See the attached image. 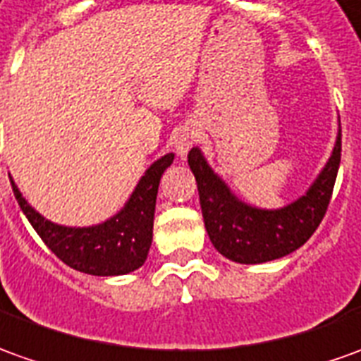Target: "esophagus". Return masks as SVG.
Masks as SVG:
<instances>
[{"label":"esophagus","instance_id":"esophagus-1","mask_svg":"<svg viewBox=\"0 0 361 361\" xmlns=\"http://www.w3.org/2000/svg\"><path fill=\"white\" fill-rule=\"evenodd\" d=\"M198 129L195 128H188V126H185V128H180L178 131L175 133V149L176 153L180 157H185L186 153H188V149L195 145L196 141H198Z\"/></svg>","mask_w":361,"mask_h":361}]
</instances>
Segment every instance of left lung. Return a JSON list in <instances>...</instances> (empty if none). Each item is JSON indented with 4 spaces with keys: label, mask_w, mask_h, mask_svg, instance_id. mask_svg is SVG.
<instances>
[{
    "label": "left lung",
    "mask_w": 361,
    "mask_h": 361,
    "mask_svg": "<svg viewBox=\"0 0 361 361\" xmlns=\"http://www.w3.org/2000/svg\"><path fill=\"white\" fill-rule=\"evenodd\" d=\"M342 151V131L324 169L295 202L263 210L242 202L212 171L198 147L190 149L188 165L195 173L206 232L214 247L235 263H265L299 250L314 233L330 204Z\"/></svg>",
    "instance_id": "8db88e82"
}]
</instances>
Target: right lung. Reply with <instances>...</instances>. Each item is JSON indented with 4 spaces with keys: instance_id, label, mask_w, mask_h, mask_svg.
<instances>
[{
    "instance_id": "1",
    "label": "right lung",
    "mask_w": 361,
    "mask_h": 361,
    "mask_svg": "<svg viewBox=\"0 0 361 361\" xmlns=\"http://www.w3.org/2000/svg\"><path fill=\"white\" fill-rule=\"evenodd\" d=\"M173 159V153L157 159L139 178L126 206L106 222L88 228H71L47 220L33 206H29L13 180L11 186L27 220L59 259L88 275H126L139 269L147 259L153 242L157 190L161 176L166 166H171Z\"/></svg>"
}]
</instances>
